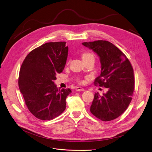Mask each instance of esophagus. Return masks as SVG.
I'll return each instance as SVG.
<instances>
[{"label":"esophagus","instance_id":"esophagus-1","mask_svg":"<svg viewBox=\"0 0 152 152\" xmlns=\"http://www.w3.org/2000/svg\"><path fill=\"white\" fill-rule=\"evenodd\" d=\"M75 90L76 91H84V88H82V87H80V86H77V87L75 88Z\"/></svg>","mask_w":152,"mask_h":152}]
</instances>
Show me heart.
I'll return each instance as SVG.
<instances>
[{
    "label": "heart",
    "instance_id": "heart-1",
    "mask_svg": "<svg viewBox=\"0 0 152 152\" xmlns=\"http://www.w3.org/2000/svg\"><path fill=\"white\" fill-rule=\"evenodd\" d=\"M82 59L83 61H85V60H88V59H93L94 60V54L91 52H83L82 54ZM77 81L82 83H83V80H80V79H78Z\"/></svg>",
    "mask_w": 152,
    "mask_h": 152
}]
</instances>
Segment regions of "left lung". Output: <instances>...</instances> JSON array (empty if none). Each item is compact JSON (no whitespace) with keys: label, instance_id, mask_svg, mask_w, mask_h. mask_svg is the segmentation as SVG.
Here are the masks:
<instances>
[{"label":"left lung","instance_id":"obj_1","mask_svg":"<svg viewBox=\"0 0 152 152\" xmlns=\"http://www.w3.org/2000/svg\"><path fill=\"white\" fill-rule=\"evenodd\" d=\"M82 45L100 57L101 73L95 85L108 88L106 94L95 93L90 112L104 121L120 116L131 103L134 91V69L126 56L113 43L105 40L85 42Z\"/></svg>","mask_w":152,"mask_h":152}]
</instances>
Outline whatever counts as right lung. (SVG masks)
I'll use <instances>...</instances> for the list:
<instances>
[{"mask_svg":"<svg viewBox=\"0 0 152 152\" xmlns=\"http://www.w3.org/2000/svg\"><path fill=\"white\" fill-rule=\"evenodd\" d=\"M66 43H45L30 52L21 64L19 89L28 109L38 119L52 120L66 110V98L72 91L58 89L53 82L66 64L69 48Z\"/></svg>","mask_w":152,"mask_h":152,"instance_id":"add662e5","label":"right lung"}]
</instances>
